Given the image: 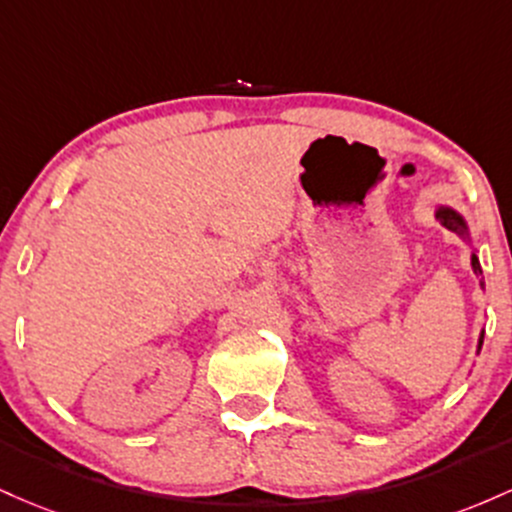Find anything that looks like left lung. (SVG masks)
<instances>
[{"mask_svg":"<svg viewBox=\"0 0 512 512\" xmlns=\"http://www.w3.org/2000/svg\"><path fill=\"white\" fill-rule=\"evenodd\" d=\"M435 220L440 222L442 227H447L450 232H455L459 239L467 241V246L472 249V271L476 278H479V287L484 290V271H481L479 263V249H476L472 229H469L467 220L462 217V212H457L452 205H435ZM481 346H484V331L479 333V343H476V353H481Z\"/></svg>","mask_w":512,"mask_h":512,"instance_id":"obj_1","label":"left lung"}]
</instances>
